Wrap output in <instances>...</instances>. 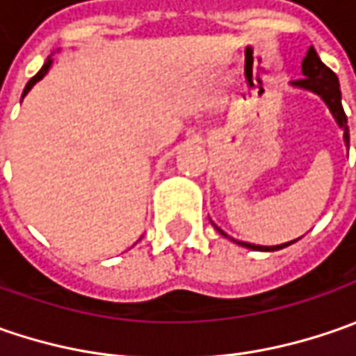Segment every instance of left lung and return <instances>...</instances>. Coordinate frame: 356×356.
<instances>
[{
	"label": "left lung",
	"mask_w": 356,
	"mask_h": 356,
	"mask_svg": "<svg viewBox=\"0 0 356 356\" xmlns=\"http://www.w3.org/2000/svg\"><path fill=\"white\" fill-rule=\"evenodd\" d=\"M301 71H303V75L305 76L299 79V81H293L291 85H293V87H301V89H307L321 97L323 101H325V104L329 106V111L333 113L337 124L343 129L345 143L349 146V127H347V115H345L343 104H341V89H339V79H337V75L321 61V59H319L317 51L313 47H309L307 55H305V59L301 63ZM213 227H216L222 236H226L216 224H213ZM234 241H236V239H234ZM293 241H297V239H293ZM293 241H287V243H281V245H255V243H248V241H236V243L248 248V250H255V252H277V250H283V248L291 245Z\"/></svg>",
	"instance_id": "left-lung-1"
}]
</instances>
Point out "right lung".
Segmentation results:
<instances>
[{
	"instance_id": "add662e5",
	"label": "right lung",
	"mask_w": 356,
	"mask_h": 356,
	"mask_svg": "<svg viewBox=\"0 0 356 356\" xmlns=\"http://www.w3.org/2000/svg\"><path fill=\"white\" fill-rule=\"evenodd\" d=\"M51 63H53V59L49 57L47 61H45V65H43V67L39 69V73H37V75H35L33 79H29V83L25 85V90H23V97H25V95H27V92L31 90V87H33V85H35V83H37V81H41L43 76L47 75V71H49V69H51Z\"/></svg>"
}]
</instances>
